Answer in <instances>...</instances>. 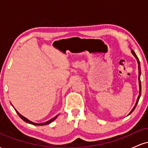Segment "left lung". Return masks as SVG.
<instances>
[{"instance_id":"obj_1","label":"left lung","mask_w":148,"mask_h":148,"mask_svg":"<svg viewBox=\"0 0 148 148\" xmlns=\"http://www.w3.org/2000/svg\"><path fill=\"white\" fill-rule=\"evenodd\" d=\"M131 52H132V55L134 56V57L136 58V59L137 60V62H138V84H139V95H138V98H137V100H136V103H135V106H134V108H132V111H130V113H129V115H130L131 113H132V112L134 111V110L135 109V108H136V105H137V103H138V101H139V99H140V94H141V83H140V74H141V72H140V61H139V60H138V57H137V56L136 55V53H135V52L133 50H131Z\"/></svg>"}]
</instances>
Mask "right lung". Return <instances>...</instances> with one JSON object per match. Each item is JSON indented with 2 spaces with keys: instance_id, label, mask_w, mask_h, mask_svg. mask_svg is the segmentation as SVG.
<instances>
[{
  "instance_id": "right-lung-1",
  "label": "right lung",
  "mask_w": 148,
  "mask_h": 148,
  "mask_svg": "<svg viewBox=\"0 0 148 148\" xmlns=\"http://www.w3.org/2000/svg\"><path fill=\"white\" fill-rule=\"evenodd\" d=\"M12 104V103H11ZM15 109V108H14ZM15 111H16V113H17V114L18 115V116L20 117V118H21L22 120H23V121H25V123H29V124H31V125H37V126H42V125H49V124H50V123H51L53 121H54V120H56V119L57 118V117L58 116V115H57L56 116H55L54 117V118H51V120H48V121H47V122H45V123H33V122H32V121H30V120H28V119H27L26 118H25L24 116H23V115H21L19 113H18V112L16 111V109H15Z\"/></svg>"
}]
</instances>
